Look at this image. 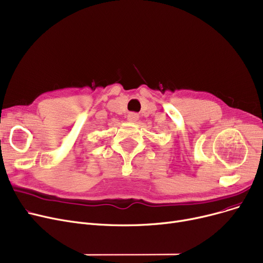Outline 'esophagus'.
<instances>
[{
  "label": "esophagus",
  "instance_id": "34e87169",
  "mask_svg": "<svg viewBox=\"0 0 263 263\" xmlns=\"http://www.w3.org/2000/svg\"><path fill=\"white\" fill-rule=\"evenodd\" d=\"M138 119H139V115L136 112H130L128 115V120L130 122H135V121H138Z\"/></svg>",
  "mask_w": 263,
  "mask_h": 263
}]
</instances>
